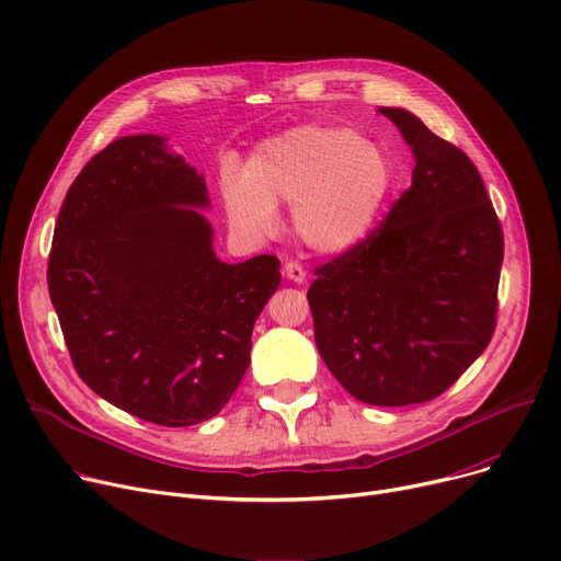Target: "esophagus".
<instances>
[{
  "instance_id": "1",
  "label": "esophagus",
  "mask_w": 561,
  "mask_h": 561,
  "mask_svg": "<svg viewBox=\"0 0 561 561\" xmlns=\"http://www.w3.org/2000/svg\"><path fill=\"white\" fill-rule=\"evenodd\" d=\"M282 271H284V277L290 279V282H296V284H305L307 282L305 268H302L300 263H296V261H286Z\"/></svg>"
}]
</instances>
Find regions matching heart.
<instances>
[{
    "instance_id": "obj_1",
    "label": "heart",
    "mask_w": 561,
    "mask_h": 561,
    "mask_svg": "<svg viewBox=\"0 0 561 561\" xmlns=\"http://www.w3.org/2000/svg\"><path fill=\"white\" fill-rule=\"evenodd\" d=\"M393 182L385 150L350 127L305 125L265 140L229 174L222 199L229 227L248 243L277 231V206L290 204V229L318 254H345L375 227Z\"/></svg>"
}]
</instances>
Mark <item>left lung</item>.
Wrapping results in <instances>:
<instances>
[{
    "label": "left lung",
    "instance_id": "1",
    "mask_svg": "<svg viewBox=\"0 0 561 561\" xmlns=\"http://www.w3.org/2000/svg\"><path fill=\"white\" fill-rule=\"evenodd\" d=\"M377 111L411 147V188L362 245L320 265L307 298L341 387L404 407L450 389L486 350L505 245L473 161L407 108Z\"/></svg>",
    "mask_w": 561,
    "mask_h": 561
}]
</instances>
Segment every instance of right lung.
Masks as SVG:
<instances>
[{
  "label": "right lung",
  "mask_w": 561,
  "mask_h": 561,
  "mask_svg": "<svg viewBox=\"0 0 561 561\" xmlns=\"http://www.w3.org/2000/svg\"><path fill=\"white\" fill-rule=\"evenodd\" d=\"M204 174L165 136H123L85 163L58 211L49 298L79 377L163 427L214 419L250 366L279 261L225 263Z\"/></svg>",
  "instance_id": "obj_1"
}]
</instances>
